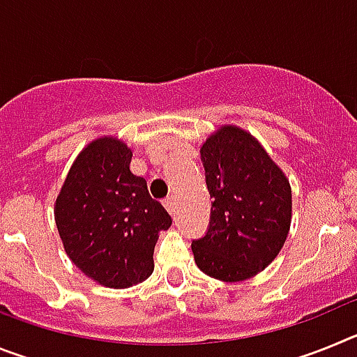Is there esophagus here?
<instances>
[{"mask_svg": "<svg viewBox=\"0 0 357 357\" xmlns=\"http://www.w3.org/2000/svg\"><path fill=\"white\" fill-rule=\"evenodd\" d=\"M175 206H176L175 197H168L166 200H164V207H166V209H168L172 214H175Z\"/></svg>", "mask_w": 357, "mask_h": 357, "instance_id": "34e87169", "label": "esophagus"}]
</instances>
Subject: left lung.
Wrapping results in <instances>:
<instances>
[{
    "label": "left lung",
    "mask_w": 357,
    "mask_h": 357,
    "mask_svg": "<svg viewBox=\"0 0 357 357\" xmlns=\"http://www.w3.org/2000/svg\"><path fill=\"white\" fill-rule=\"evenodd\" d=\"M213 198L195 263L214 279H250L275 259L291 223V188L250 134L222 127L200 150Z\"/></svg>",
    "instance_id": "obj_1"
}]
</instances>
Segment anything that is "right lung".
Wrapping results in <instances>:
<instances>
[{"label": "right lung", "instance_id": "1", "mask_svg": "<svg viewBox=\"0 0 357 357\" xmlns=\"http://www.w3.org/2000/svg\"><path fill=\"white\" fill-rule=\"evenodd\" d=\"M127 144L103 137L82 151L56 198L55 222L69 259L109 288L153 272V248L172 216L130 172Z\"/></svg>", "mask_w": 357, "mask_h": 357}]
</instances>
